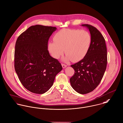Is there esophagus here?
I'll use <instances>...</instances> for the list:
<instances>
[{
	"label": "esophagus",
	"mask_w": 123,
	"mask_h": 123,
	"mask_svg": "<svg viewBox=\"0 0 123 123\" xmlns=\"http://www.w3.org/2000/svg\"><path fill=\"white\" fill-rule=\"evenodd\" d=\"M62 68H66V67H67V66L66 65H65V64H62Z\"/></svg>",
	"instance_id": "1"
}]
</instances>
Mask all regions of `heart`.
<instances>
[{"instance_id":"obj_1","label":"heart","mask_w":123,"mask_h":123,"mask_svg":"<svg viewBox=\"0 0 123 123\" xmlns=\"http://www.w3.org/2000/svg\"><path fill=\"white\" fill-rule=\"evenodd\" d=\"M55 42H50L48 49L51 55L58 59L65 50L67 55L65 61L72 60L73 62L83 59L87 54L92 43L90 33L85 30L63 29L56 32L54 36Z\"/></svg>"}]
</instances>
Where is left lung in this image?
I'll use <instances>...</instances> for the list:
<instances>
[{"label":"left lung","instance_id":"left-lung-1","mask_svg":"<svg viewBox=\"0 0 123 123\" xmlns=\"http://www.w3.org/2000/svg\"><path fill=\"white\" fill-rule=\"evenodd\" d=\"M90 31L92 43L85 57L71 65L75 74L70 79L71 87L77 92L84 94L93 91L100 84L107 66V48L104 37L94 27L82 24Z\"/></svg>","mask_w":123,"mask_h":123}]
</instances>
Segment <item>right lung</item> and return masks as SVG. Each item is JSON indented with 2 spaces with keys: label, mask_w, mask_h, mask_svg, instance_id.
Returning a JSON list of instances; mask_svg holds the SVG:
<instances>
[{
  "label": "right lung",
  "mask_w": 123,
  "mask_h": 123,
  "mask_svg": "<svg viewBox=\"0 0 123 123\" xmlns=\"http://www.w3.org/2000/svg\"><path fill=\"white\" fill-rule=\"evenodd\" d=\"M57 28L31 26L18 38L15 44L14 67L23 86L30 92L43 94L52 86L62 67L48 50V42Z\"/></svg>",
  "instance_id": "1"
}]
</instances>
